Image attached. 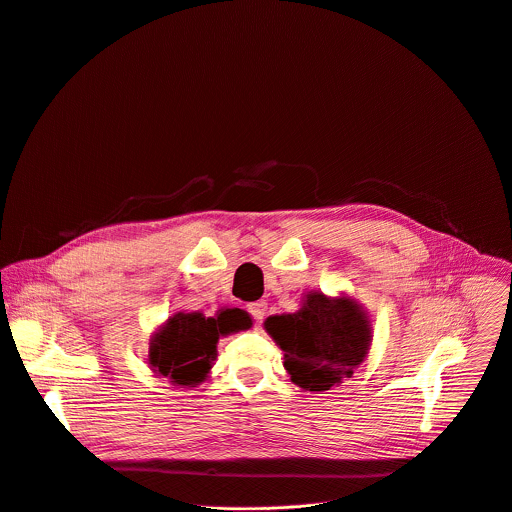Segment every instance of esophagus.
Returning a JSON list of instances; mask_svg holds the SVG:
<instances>
[{
    "mask_svg": "<svg viewBox=\"0 0 512 512\" xmlns=\"http://www.w3.org/2000/svg\"><path fill=\"white\" fill-rule=\"evenodd\" d=\"M248 313L254 317V321L256 323H262V319L266 317V302H252L250 306H248Z\"/></svg>",
    "mask_w": 512,
    "mask_h": 512,
    "instance_id": "34e87169",
    "label": "esophagus"
}]
</instances>
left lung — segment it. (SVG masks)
<instances>
[{"label": "left lung", "mask_w": 512, "mask_h": 512, "mask_svg": "<svg viewBox=\"0 0 512 512\" xmlns=\"http://www.w3.org/2000/svg\"><path fill=\"white\" fill-rule=\"evenodd\" d=\"M266 333L284 353L290 381L304 391H327L343 383L365 361L373 327L363 306L347 296L306 292L300 309L272 315Z\"/></svg>", "instance_id": "left-lung-1"}]
</instances>
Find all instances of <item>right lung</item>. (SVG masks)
I'll list each match as a JSON object with an SVG mask.
<instances>
[{
	"label": "right lung",
	"mask_w": 512,
	"mask_h": 512,
	"mask_svg": "<svg viewBox=\"0 0 512 512\" xmlns=\"http://www.w3.org/2000/svg\"><path fill=\"white\" fill-rule=\"evenodd\" d=\"M250 327L252 317L242 309H220L214 317L175 313L149 339L147 363L153 375L167 377L175 387H197L210 377L220 337Z\"/></svg>",
	"instance_id": "obj_1"
}]
</instances>
